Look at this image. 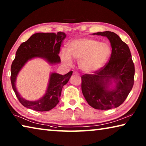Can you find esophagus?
<instances>
[{
    "instance_id": "esophagus-1",
    "label": "esophagus",
    "mask_w": 146,
    "mask_h": 146,
    "mask_svg": "<svg viewBox=\"0 0 146 146\" xmlns=\"http://www.w3.org/2000/svg\"><path fill=\"white\" fill-rule=\"evenodd\" d=\"M73 74H74V75H80V74H79L78 72H76V71H74V72H73Z\"/></svg>"
}]
</instances>
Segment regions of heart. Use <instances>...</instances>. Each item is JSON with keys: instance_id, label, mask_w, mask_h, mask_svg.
Masks as SVG:
<instances>
[{"instance_id": "1", "label": "heart", "mask_w": 146, "mask_h": 146, "mask_svg": "<svg viewBox=\"0 0 146 146\" xmlns=\"http://www.w3.org/2000/svg\"><path fill=\"white\" fill-rule=\"evenodd\" d=\"M66 51H62L60 57L66 65L73 64L72 58L78 60L81 70L91 73L102 67L110 56L111 49L108 44L90 38H78L66 45Z\"/></svg>"}]
</instances>
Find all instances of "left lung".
I'll use <instances>...</instances> for the list:
<instances>
[{"label": "left lung", "mask_w": 146, "mask_h": 146, "mask_svg": "<svg viewBox=\"0 0 146 146\" xmlns=\"http://www.w3.org/2000/svg\"><path fill=\"white\" fill-rule=\"evenodd\" d=\"M93 35L106 36L112 51L110 61L93 74L82 78V91L88 104L97 110L117 108L126 99L134 84L135 66L129 47L114 32ZM115 86L111 87L112 83ZM111 88H110V86Z\"/></svg>", "instance_id": "1"}]
</instances>
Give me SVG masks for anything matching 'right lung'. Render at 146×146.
I'll use <instances>...</instances> for the list:
<instances>
[{
  "instance_id": "obj_1",
  "label": "right lung",
  "mask_w": 146,
  "mask_h": 146,
  "mask_svg": "<svg viewBox=\"0 0 146 146\" xmlns=\"http://www.w3.org/2000/svg\"><path fill=\"white\" fill-rule=\"evenodd\" d=\"M66 34L59 31L54 33H37L31 35L28 40L22 43L16 52V56L11 67V82L19 102L24 107L38 111L52 110L59 102L62 89L70 80L73 71L66 75L51 73L45 95L36 101H29L21 97L17 90L15 82L19 71L28 60L34 58H44L50 64L60 62L58 56L62 42Z\"/></svg>"
}]
</instances>
